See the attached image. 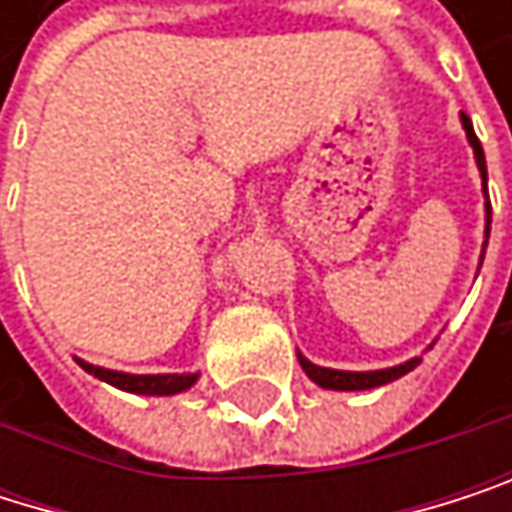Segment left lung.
<instances>
[{"label": "left lung", "mask_w": 512, "mask_h": 512, "mask_svg": "<svg viewBox=\"0 0 512 512\" xmlns=\"http://www.w3.org/2000/svg\"><path fill=\"white\" fill-rule=\"evenodd\" d=\"M462 126H465V132H468V141H471V147H474V156H477L480 174H483V180H486V156H483V144H480V138L474 135L471 117H465V114H462ZM486 235H489V232H486ZM298 362H301L304 374H307L313 383H319L323 389H344V392L386 386V383H392V380L404 377L407 371H413V368L419 365V359H410V362L395 365V368H386V371H332V368L310 365V362H307V359H301V356H298Z\"/></svg>", "instance_id": "8db88e82"}]
</instances>
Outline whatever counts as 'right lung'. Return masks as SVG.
I'll return each instance as SVG.
<instances>
[{
	"label": "right lung",
	"mask_w": 512,
	"mask_h": 512,
	"mask_svg": "<svg viewBox=\"0 0 512 512\" xmlns=\"http://www.w3.org/2000/svg\"><path fill=\"white\" fill-rule=\"evenodd\" d=\"M87 374L117 386V389H126V392H135V395H174V392H183L196 383L199 374H120V371H108V368H96V365H87V362H78Z\"/></svg>",
	"instance_id": "right-lung-1"
}]
</instances>
